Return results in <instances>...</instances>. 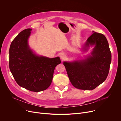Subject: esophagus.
<instances>
[{"mask_svg": "<svg viewBox=\"0 0 121 121\" xmlns=\"http://www.w3.org/2000/svg\"><path fill=\"white\" fill-rule=\"evenodd\" d=\"M60 58H61L62 60H64V59L66 58V56L65 54H64V53H61V54L60 55Z\"/></svg>", "mask_w": 121, "mask_h": 121, "instance_id": "1", "label": "esophagus"}]
</instances>
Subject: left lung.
Masks as SVG:
<instances>
[{
    "instance_id": "obj_1",
    "label": "left lung",
    "mask_w": 121,
    "mask_h": 121,
    "mask_svg": "<svg viewBox=\"0 0 121 121\" xmlns=\"http://www.w3.org/2000/svg\"><path fill=\"white\" fill-rule=\"evenodd\" d=\"M94 45L92 55L85 59L63 63L71 83L79 89H94L105 80L109 73L111 53L105 36L93 32L83 49L87 50L90 46Z\"/></svg>"
}]
</instances>
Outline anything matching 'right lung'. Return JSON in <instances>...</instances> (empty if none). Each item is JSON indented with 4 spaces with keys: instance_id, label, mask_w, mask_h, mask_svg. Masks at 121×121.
Segmentation results:
<instances>
[{
    "instance_id": "1",
    "label": "right lung",
    "mask_w": 121,
    "mask_h": 121,
    "mask_svg": "<svg viewBox=\"0 0 121 121\" xmlns=\"http://www.w3.org/2000/svg\"><path fill=\"white\" fill-rule=\"evenodd\" d=\"M32 29H24L11 43L9 68L17 83L30 91L46 90L50 85L55 67L61 63L59 57L50 58L38 56L28 45Z\"/></svg>"
}]
</instances>
